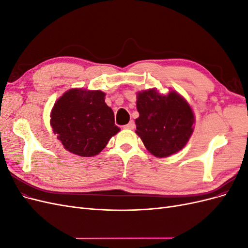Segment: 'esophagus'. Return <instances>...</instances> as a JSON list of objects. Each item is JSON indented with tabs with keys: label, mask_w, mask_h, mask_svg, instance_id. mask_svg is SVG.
<instances>
[{
	"label": "esophagus",
	"mask_w": 248,
	"mask_h": 248,
	"mask_svg": "<svg viewBox=\"0 0 248 248\" xmlns=\"http://www.w3.org/2000/svg\"><path fill=\"white\" fill-rule=\"evenodd\" d=\"M134 127H136V124H134L133 121H130L128 124L124 126L125 129H134Z\"/></svg>",
	"instance_id": "obj_1"
}]
</instances>
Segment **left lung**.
<instances>
[{
	"label": "left lung",
	"mask_w": 248,
	"mask_h": 248,
	"mask_svg": "<svg viewBox=\"0 0 248 248\" xmlns=\"http://www.w3.org/2000/svg\"><path fill=\"white\" fill-rule=\"evenodd\" d=\"M137 108L136 132L150 153L162 158L183 149L192 134L194 117L181 96L148 90L138 94Z\"/></svg>",
	"instance_id": "left-lung-1"
}]
</instances>
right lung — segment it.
Returning <instances> with one entry per match:
<instances>
[{"label": "right lung", "mask_w": 248, "mask_h": 248, "mask_svg": "<svg viewBox=\"0 0 248 248\" xmlns=\"http://www.w3.org/2000/svg\"><path fill=\"white\" fill-rule=\"evenodd\" d=\"M104 96L101 91L72 89L55 103L50 125L69 152L84 157L97 155L120 131Z\"/></svg>", "instance_id": "obj_1"}]
</instances>
